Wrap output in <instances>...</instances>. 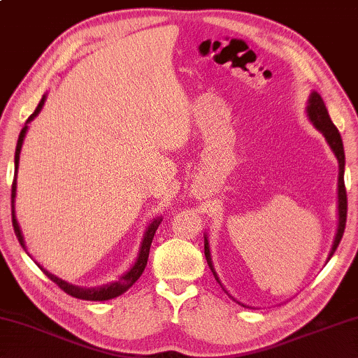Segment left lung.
<instances>
[{"mask_svg": "<svg viewBox=\"0 0 358 358\" xmlns=\"http://www.w3.org/2000/svg\"><path fill=\"white\" fill-rule=\"evenodd\" d=\"M306 113H307V118L310 120V123H312L316 127V129H318L322 134V136H324L329 148L332 150L334 156L336 157V162H338V185H336V198H338V201H336V210H338V222H336V231H335V237H334V241H332V248H330L327 260H326V262H329L330 259H332L335 249L338 248V245H340L343 232H345V226H346L348 198H346V188H345V164H346L345 148H343V140H341L340 132L335 127V124L332 123V120H330L324 101H322V98H321L318 92L310 93V96L307 99ZM204 254H206L207 265L210 266L215 279H217V282L221 285V288L229 294V292L224 288V285L221 284L217 271H215V266H213V262H212V254H210V245H208L207 234H204ZM229 296H231V294H229ZM231 298L234 299V296H231ZM234 301H237V299H234ZM238 304H241V302H238ZM241 306L246 307L245 304H241Z\"/></svg>", "mask_w": 358, "mask_h": 358, "instance_id": "obj_1", "label": "left lung"}]
</instances>
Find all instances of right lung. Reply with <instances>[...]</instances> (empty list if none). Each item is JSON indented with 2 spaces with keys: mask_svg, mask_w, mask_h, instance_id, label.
Here are the masks:
<instances>
[{
  "mask_svg": "<svg viewBox=\"0 0 358 358\" xmlns=\"http://www.w3.org/2000/svg\"><path fill=\"white\" fill-rule=\"evenodd\" d=\"M45 101H46V95L42 96L38 106L36 107V110H34L32 115L28 120H26L24 127H23L22 132H20V136H18L17 148H15V159H13V164H15V173H13V182H12V226H13V231H15V235H17L18 241H20V245L23 246L24 251H28V248H26V241H24V237H23V232H22V229H20L17 215H15L17 174H18V164H20V152H22V146H23V140L26 137V132H28V124L31 123L34 118L38 115L40 110H42ZM160 222H162V217L154 218L150 222V226L146 227V231L143 234V238H141V245H140V249H138V255H137V259H136V263H134L129 271L124 273L118 280L112 282V284H106L103 287H93V288L73 285V284H70V282H66L64 279L57 278L56 274L50 273L48 269L43 268L36 260H34V262L37 263V266L42 269V271L45 273V275H48V278L54 282V284H57L60 288L64 289L65 293H69L70 296H73V298L84 299V301H109V299L117 298V296L127 292V289H129L138 280L141 273L145 271L146 263H148V257H150V248H151V243H152V238H154V234H156Z\"/></svg>",
  "mask_w": 358,
  "mask_h": 358,
  "instance_id": "add662e5",
  "label": "right lung"
}]
</instances>
